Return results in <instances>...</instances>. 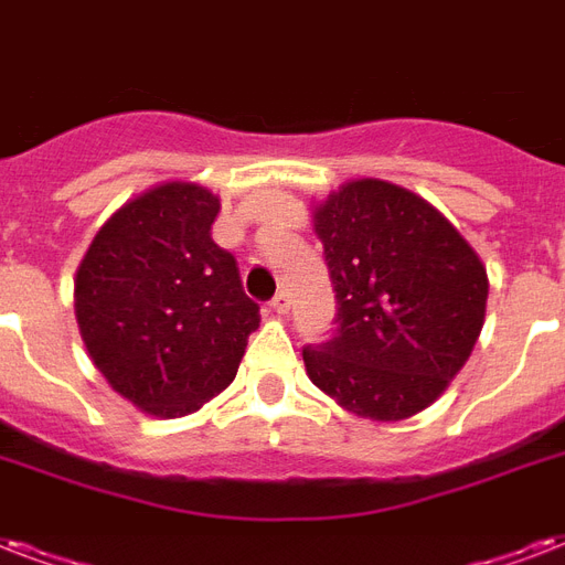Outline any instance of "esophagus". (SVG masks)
Masks as SVG:
<instances>
[{
  "label": "esophagus",
  "instance_id": "1",
  "mask_svg": "<svg viewBox=\"0 0 565 565\" xmlns=\"http://www.w3.org/2000/svg\"><path fill=\"white\" fill-rule=\"evenodd\" d=\"M288 306H291V300H288L286 291H277L274 300H270V309H274L277 315H288Z\"/></svg>",
  "mask_w": 565,
  "mask_h": 565
}]
</instances>
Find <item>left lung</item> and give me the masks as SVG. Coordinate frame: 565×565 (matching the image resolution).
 Returning a JSON list of instances; mask_svg holds the SVG:
<instances>
[{
    "label": "left lung",
    "mask_w": 565,
    "mask_h": 565,
    "mask_svg": "<svg viewBox=\"0 0 565 565\" xmlns=\"http://www.w3.org/2000/svg\"><path fill=\"white\" fill-rule=\"evenodd\" d=\"M335 330L306 344V374L348 413L401 422L466 365L487 312L478 253L427 200L380 179L348 182L315 212Z\"/></svg>",
    "instance_id": "obj_1"
}]
</instances>
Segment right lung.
I'll list each match as a JSON object with an SVG mask.
<instances>
[{
	"instance_id": "1",
	"label": "right lung",
	"mask_w": 565,
	"mask_h": 565,
	"mask_svg": "<svg viewBox=\"0 0 565 565\" xmlns=\"http://www.w3.org/2000/svg\"><path fill=\"white\" fill-rule=\"evenodd\" d=\"M221 203L168 182L115 212L76 274V321L115 392L159 418L200 409L230 386L259 327L238 262L217 247Z\"/></svg>"
}]
</instances>
